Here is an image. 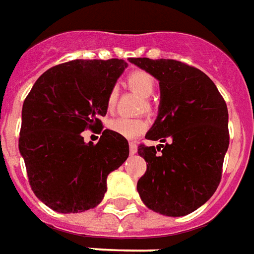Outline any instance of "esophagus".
<instances>
[{"label": "esophagus", "mask_w": 254, "mask_h": 254, "mask_svg": "<svg viewBox=\"0 0 254 254\" xmlns=\"http://www.w3.org/2000/svg\"><path fill=\"white\" fill-rule=\"evenodd\" d=\"M129 152L132 155H134L137 152V144L134 143V141H130V143H129Z\"/></svg>", "instance_id": "34e87169"}]
</instances>
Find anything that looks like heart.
<instances>
[{
    "label": "heart",
    "mask_w": 254,
    "mask_h": 254,
    "mask_svg": "<svg viewBox=\"0 0 254 254\" xmlns=\"http://www.w3.org/2000/svg\"><path fill=\"white\" fill-rule=\"evenodd\" d=\"M127 85L136 91L138 95H141L144 98H148L151 94L155 91L156 87V80L151 74V73L145 72V70H133L127 74ZM117 98H118V92L116 88H113L109 92L107 96V110L113 111L117 105ZM147 121L140 118V117H117L114 120L109 122V129L113 130L117 134H121L122 137L127 138H134L140 136L141 133L145 132L147 129Z\"/></svg>",
    "instance_id": "heart-1"
}]
</instances>
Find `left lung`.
<instances>
[{
  "instance_id": "8db88e82",
  "label": "left lung",
  "mask_w": 254,
  "mask_h": 254,
  "mask_svg": "<svg viewBox=\"0 0 254 254\" xmlns=\"http://www.w3.org/2000/svg\"><path fill=\"white\" fill-rule=\"evenodd\" d=\"M129 61L159 80V114L145 138L169 140L160 147L138 145L147 162L138 194L155 212L184 216L219 187L230 143L227 106L212 80L197 67L163 58Z\"/></svg>"
}]
</instances>
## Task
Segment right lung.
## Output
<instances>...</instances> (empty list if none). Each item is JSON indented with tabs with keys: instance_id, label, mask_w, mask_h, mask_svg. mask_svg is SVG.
<instances>
[{
	"instance_id": "right-lung-1",
	"label": "right lung",
	"mask_w": 254,
	"mask_h": 254,
	"mask_svg": "<svg viewBox=\"0 0 254 254\" xmlns=\"http://www.w3.org/2000/svg\"><path fill=\"white\" fill-rule=\"evenodd\" d=\"M127 64L124 60H74L50 67L27 95L19 149L35 196L61 213L96 207L107 176L129 156L125 137L103 130L107 96ZM99 128L96 144L81 132Z\"/></svg>"
}]
</instances>
